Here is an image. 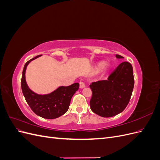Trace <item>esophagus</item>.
Returning a JSON list of instances; mask_svg holds the SVG:
<instances>
[{"label":"esophagus","instance_id":"esophagus-1","mask_svg":"<svg viewBox=\"0 0 160 160\" xmlns=\"http://www.w3.org/2000/svg\"><path fill=\"white\" fill-rule=\"evenodd\" d=\"M79 87H80L81 89H83V88H85V87H86V83H85L84 81H81L79 82Z\"/></svg>","mask_w":160,"mask_h":160}]
</instances>
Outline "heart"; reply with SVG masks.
Returning <instances> with one entry per match:
<instances>
[{
  "label": "heart",
  "mask_w": 160,
  "mask_h": 160,
  "mask_svg": "<svg viewBox=\"0 0 160 160\" xmlns=\"http://www.w3.org/2000/svg\"><path fill=\"white\" fill-rule=\"evenodd\" d=\"M105 62H104V61H101V62H100L99 63V65H98V68L99 69H103V67L105 66Z\"/></svg>",
  "instance_id": "b5f03b06"
}]
</instances>
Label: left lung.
I'll use <instances>...</instances> for the list:
<instances>
[{
	"mask_svg": "<svg viewBox=\"0 0 160 160\" xmlns=\"http://www.w3.org/2000/svg\"><path fill=\"white\" fill-rule=\"evenodd\" d=\"M118 59L123 57L116 55ZM134 86L133 67L123 62L114 69L108 80L93 82L90 108L93 113L103 118H111L120 113L129 102Z\"/></svg>",
	"mask_w": 160,
	"mask_h": 160,
	"instance_id": "8db88e82",
	"label": "left lung"
}]
</instances>
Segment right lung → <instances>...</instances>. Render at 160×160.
<instances>
[{
  "label": "right lung",
  "instance_id": "obj_1",
  "mask_svg": "<svg viewBox=\"0 0 160 160\" xmlns=\"http://www.w3.org/2000/svg\"><path fill=\"white\" fill-rule=\"evenodd\" d=\"M41 56H36L25 63L22 74L21 88L23 95L33 112L42 118L52 119L67 112L72 97L79 89V84L75 83L69 86H60L51 93L45 95H38L33 92L27 85L25 72L27 65Z\"/></svg>",
  "mask_w": 160,
  "mask_h": 160
}]
</instances>
